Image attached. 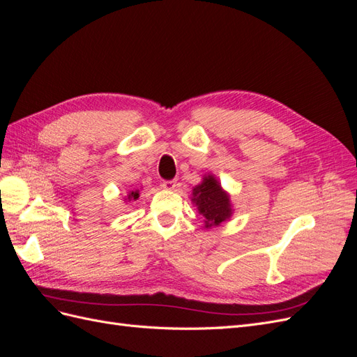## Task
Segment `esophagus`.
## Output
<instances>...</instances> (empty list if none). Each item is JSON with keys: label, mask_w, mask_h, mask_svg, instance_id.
Returning a JSON list of instances; mask_svg holds the SVG:
<instances>
[{"label": "esophagus", "mask_w": 357, "mask_h": 357, "mask_svg": "<svg viewBox=\"0 0 357 357\" xmlns=\"http://www.w3.org/2000/svg\"><path fill=\"white\" fill-rule=\"evenodd\" d=\"M160 186L165 190H174L177 188V181L176 180H164L160 183Z\"/></svg>", "instance_id": "esophagus-1"}]
</instances>
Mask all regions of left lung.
<instances>
[{
	"label": "left lung",
	"mask_w": 357,
	"mask_h": 357,
	"mask_svg": "<svg viewBox=\"0 0 357 357\" xmlns=\"http://www.w3.org/2000/svg\"><path fill=\"white\" fill-rule=\"evenodd\" d=\"M190 201L204 218L205 229L220 226L234 214L231 195L222 188L214 174H205L199 185L192 188Z\"/></svg>",
	"instance_id": "obj_1"
}]
</instances>
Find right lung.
<instances>
[{"instance_id":"1","label":"right lung","mask_w":357,"mask_h":357,"mask_svg":"<svg viewBox=\"0 0 357 357\" xmlns=\"http://www.w3.org/2000/svg\"><path fill=\"white\" fill-rule=\"evenodd\" d=\"M139 198V190H129L128 195L125 197V202H134Z\"/></svg>"}]
</instances>
